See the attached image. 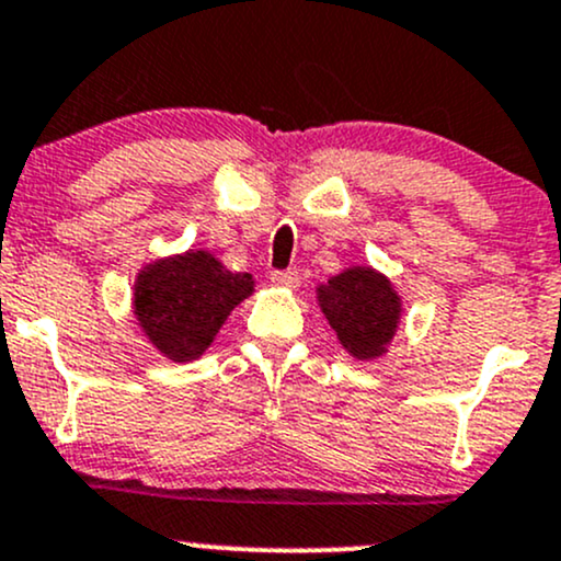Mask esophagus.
I'll return each instance as SVG.
<instances>
[{"mask_svg":"<svg viewBox=\"0 0 561 561\" xmlns=\"http://www.w3.org/2000/svg\"><path fill=\"white\" fill-rule=\"evenodd\" d=\"M271 285L285 287V290H295L300 285L298 271H271Z\"/></svg>","mask_w":561,"mask_h":561,"instance_id":"obj_1","label":"esophagus"}]
</instances>
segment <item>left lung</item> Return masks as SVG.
I'll use <instances>...</instances> for the list:
<instances>
[{"label":"left lung","instance_id":"left-lung-1","mask_svg":"<svg viewBox=\"0 0 561 561\" xmlns=\"http://www.w3.org/2000/svg\"><path fill=\"white\" fill-rule=\"evenodd\" d=\"M317 304L354 359H380L404 317L402 295L383 271L348 266L317 285Z\"/></svg>","mask_w":561,"mask_h":561}]
</instances>
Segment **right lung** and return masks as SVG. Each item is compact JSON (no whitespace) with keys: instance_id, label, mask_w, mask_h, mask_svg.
<instances>
[{"instance_id":"1","label":"right lung","mask_w":561,"mask_h":561,"mask_svg":"<svg viewBox=\"0 0 561 561\" xmlns=\"http://www.w3.org/2000/svg\"><path fill=\"white\" fill-rule=\"evenodd\" d=\"M255 293L248 271H229L210 250L153 257L133 285V313L146 341L170 362H194L229 313Z\"/></svg>"}]
</instances>
